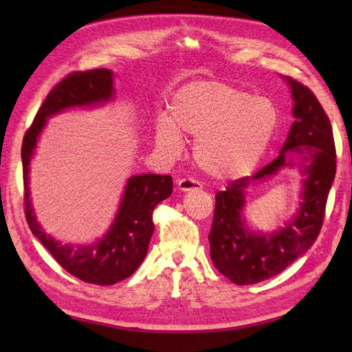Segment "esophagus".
<instances>
[{"instance_id": "esophagus-1", "label": "esophagus", "mask_w": 352, "mask_h": 352, "mask_svg": "<svg viewBox=\"0 0 352 352\" xmlns=\"http://www.w3.org/2000/svg\"><path fill=\"white\" fill-rule=\"evenodd\" d=\"M178 189L183 190V192L201 190V189H203V186H201L199 182L192 180V178H182V180H178Z\"/></svg>"}]
</instances>
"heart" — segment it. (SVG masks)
Masks as SVG:
<instances>
[{"mask_svg": "<svg viewBox=\"0 0 352 352\" xmlns=\"http://www.w3.org/2000/svg\"><path fill=\"white\" fill-rule=\"evenodd\" d=\"M278 121L271 100L223 81H195L175 94L170 119H157L154 138L168 157L180 154V133L197 138L193 159L198 168L216 180H234L256 169Z\"/></svg>", "mask_w": 352, "mask_h": 352, "instance_id": "obj_1", "label": "heart"}]
</instances>
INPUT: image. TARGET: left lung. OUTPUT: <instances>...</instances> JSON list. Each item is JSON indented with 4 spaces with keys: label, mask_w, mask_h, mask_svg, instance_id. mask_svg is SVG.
Here are the masks:
<instances>
[{
    "label": "left lung",
    "mask_w": 352,
    "mask_h": 352,
    "mask_svg": "<svg viewBox=\"0 0 352 352\" xmlns=\"http://www.w3.org/2000/svg\"><path fill=\"white\" fill-rule=\"evenodd\" d=\"M287 81L295 101V122L280 155L254 175L231 182L226 190L214 197V214L208 234L210 257L214 267L239 286L275 276L315 243L322 228L328 193L336 175V145L330 119L307 86L298 80ZM289 151L300 154V166L308 174L300 212L284 229L271 235H254L241 218L244 190L283 166H294L285 157Z\"/></svg>",
    "instance_id": "8db88e82"
}]
</instances>
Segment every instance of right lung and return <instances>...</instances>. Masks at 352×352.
<instances>
[{
	"label": "right lung",
	"mask_w": 352,
	"mask_h": 352,
	"mask_svg": "<svg viewBox=\"0 0 352 352\" xmlns=\"http://www.w3.org/2000/svg\"><path fill=\"white\" fill-rule=\"evenodd\" d=\"M111 77L113 74L106 68L76 71L63 77L51 89L37 110L21 148L24 212L30 230L66 272L81 281L100 286H110L129 278L144 261L154 233L153 212L160 201L169 198L172 193V177L155 174L131 177L126 183L115 223L106 237L92 246H72L56 242L36 222L30 204L28 164L47 118L68 107L110 100L115 92Z\"/></svg>",
	"instance_id": "right-lung-1"
}]
</instances>
